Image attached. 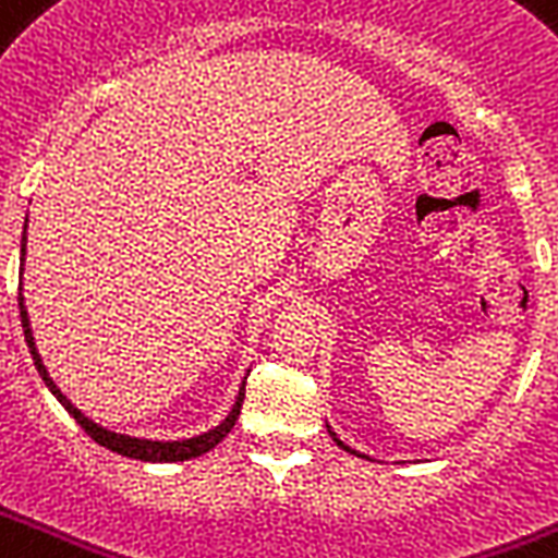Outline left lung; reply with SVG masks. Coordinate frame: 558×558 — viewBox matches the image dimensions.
<instances>
[{"mask_svg": "<svg viewBox=\"0 0 558 558\" xmlns=\"http://www.w3.org/2000/svg\"><path fill=\"white\" fill-rule=\"evenodd\" d=\"M327 430H330V427H327ZM330 436H333V441H336V445H339V448H342V450H351V448H348V445H345V441L336 439V433H333V430H330ZM351 453H356V450H351ZM356 457H363V453H356Z\"/></svg>", "mask_w": 558, "mask_h": 558, "instance_id": "1", "label": "left lung"}]
</instances>
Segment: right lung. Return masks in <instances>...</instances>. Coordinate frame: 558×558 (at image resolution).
<instances>
[{
  "label": "right lung",
  "mask_w": 558,
  "mask_h": 558,
  "mask_svg": "<svg viewBox=\"0 0 558 558\" xmlns=\"http://www.w3.org/2000/svg\"><path fill=\"white\" fill-rule=\"evenodd\" d=\"M23 257H25V236H23ZM20 318H23V330H25V342H28V351H32V360L37 365V372H40L43 383L49 386V392L63 403V410L70 412L72 418L78 421L84 433L90 436L93 441H99L101 448L113 450V453H122L128 459H140V462H186V459H195L213 450L219 441L233 430V424L240 418L242 410V398H245V386H240V395H236V401H233L231 412H228V418L219 424V427H213V430L202 433V436H193V439H181V441H151V439H134V436H122V433H110L105 427H99L96 421H90L87 415H81L78 407H72L70 398L54 386V380L46 372V365H43L40 354H37V348H34V336H32V325H28V313H25L23 304V283H20Z\"/></svg>",
  "instance_id": "add662e5"
}]
</instances>
